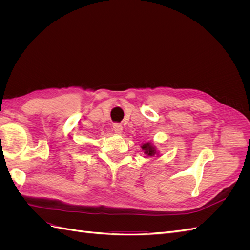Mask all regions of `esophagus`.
<instances>
[{
	"instance_id": "obj_1",
	"label": "esophagus",
	"mask_w": 250,
	"mask_h": 250,
	"mask_svg": "<svg viewBox=\"0 0 250 250\" xmlns=\"http://www.w3.org/2000/svg\"><path fill=\"white\" fill-rule=\"evenodd\" d=\"M112 129H113V131H115L117 134H121V133L123 132V126L121 125V124L116 123V124H113Z\"/></svg>"
}]
</instances>
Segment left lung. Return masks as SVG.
<instances>
[{
	"label": "left lung",
	"instance_id": "left-lung-1",
	"mask_svg": "<svg viewBox=\"0 0 250 250\" xmlns=\"http://www.w3.org/2000/svg\"><path fill=\"white\" fill-rule=\"evenodd\" d=\"M141 148L143 149L144 153H145L147 156H154V155H158V152L156 150V147L153 145L152 143H144L143 145L141 146Z\"/></svg>",
	"mask_w": 250,
	"mask_h": 250
}]
</instances>
